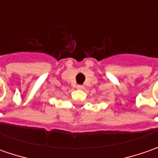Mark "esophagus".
Returning <instances> with one entry per match:
<instances>
[{"instance_id":"34e87169","label":"esophagus","mask_w":158,"mask_h":158,"mask_svg":"<svg viewBox=\"0 0 158 158\" xmlns=\"http://www.w3.org/2000/svg\"><path fill=\"white\" fill-rule=\"evenodd\" d=\"M76 88L78 89H83L84 86H83V85H77V87H76Z\"/></svg>"}]
</instances>
